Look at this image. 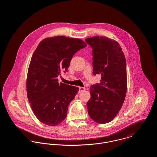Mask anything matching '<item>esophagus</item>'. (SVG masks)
<instances>
[{
  "mask_svg": "<svg viewBox=\"0 0 157 157\" xmlns=\"http://www.w3.org/2000/svg\"><path fill=\"white\" fill-rule=\"evenodd\" d=\"M85 90H86L85 88H83V87H79V90H78V92H82Z\"/></svg>",
  "mask_w": 157,
  "mask_h": 157,
  "instance_id": "esophagus-1",
  "label": "esophagus"
}]
</instances>
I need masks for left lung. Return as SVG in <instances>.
Returning a JSON list of instances; mask_svg holds the SVG:
<instances>
[{"label": "left lung", "mask_w": 157, "mask_h": 157, "mask_svg": "<svg viewBox=\"0 0 157 157\" xmlns=\"http://www.w3.org/2000/svg\"><path fill=\"white\" fill-rule=\"evenodd\" d=\"M85 42L92 49V74L101 75V82L90 88L88 111L95 122L107 123L116 117L125 99V57L119 44L108 37L96 36L86 39Z\"/></svg>", "instance_id": "8db88e82"}]
</instances>
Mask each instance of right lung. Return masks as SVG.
Masks as SVG:
<instances>
[{
    "mask_svg": "<svg viewBox=\"0 0 157 157\" xmlns=\"http://www.w3.org/2000/svg\"><path fill=\"white\" fill-rule=\"evenodd\" d=\"M79 39L65 36L46 38L37 46L28 68L26 90L31 109L37 119L56 126L67 115L69 103L78 88L59 83L57 77L67 72L73 56L86 46Z\"/></svg>",
    "mask_w": 157,
    "mask_h": 157,
    "instance_id": "right-lung-1",
    "label": "right lung"
}]
</instances>
